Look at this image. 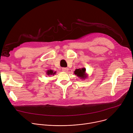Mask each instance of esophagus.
<instances>
[{"label": "esophagus", "instance_id": "1", "mask_svg": "<svg viewBox=\"0 0 133 133\" xmlns=\"http://www.w3.org/2000/svg\"><path fill=\"white\" fill-rule=\"evenodd\" d=\"M68 68H62V70L64 71V72H67L68 71Z\"/></svg>", "mask_w": 133, "mask_h": 133}]
</instances>
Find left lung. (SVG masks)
Wrapping results in <instances>:
<instances>
[{
    "label": "left lung",
    "mask_w": 133,
    "mask_h": 133,
    "mask_svg": "<svg viewBox=\"0 0 133 133\" xmlns=\"http://www.w3.org/2000/svg\"><path fill=\"white\" fill-rule=\"evenodd\" d=\"M74 74L81 79H85L87 78L88 76L86 73V68H82L76 69L74 71Z\"/></svg>",
    "instance_id": "left-lung-1"
}]
</instances>
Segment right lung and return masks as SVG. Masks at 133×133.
I'll list each match as a JSON object with an SVG mask.
<instances>
[{
  "label": "right lung",
  "mask_w": 133,
  "mask_h": 133,
  "mask_svg": "<svg viewBox=\"0 0 133 133\" xmlns=\"http://www.w3.org/2000/svg\"><path fill=\"white\" fill-rule=\"evenodd\" d=\"M56 74V71H54L52 70H48L47 71H46V74L48 76H50V75H54V74Z\"/></svg>",
  "instance_id": "1"
}]
</instances>
